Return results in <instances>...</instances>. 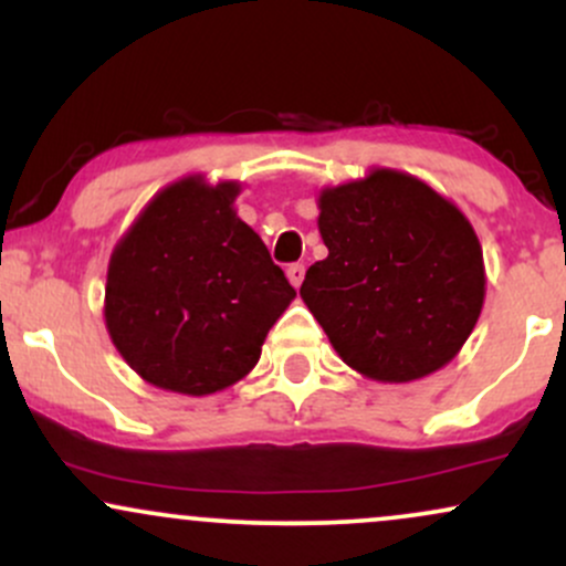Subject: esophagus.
Listing matches in <instances>:
<instances>
[{
	"instance_id": "34e87169",
	"label": "esophagus",
	"mask_w": 566,
	"mask_h": 566,
	"mask_svg": "<svg viewBox=\"0 0 566 566\" xmlns=\"http://www.w3.org/2000/svg\"><path fill=\"white\" fill-rule=\"evenodd\" d=\"M303 276H305V265H303V263H292V265H287V279H290L292 287H295V290L301 287Z\"/></svg>"
}]
</instances>
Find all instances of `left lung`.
<instances>
[{
	"label": "left lung",
	"mask_w": 566,
	"mask_h": 566,
	"mask_svg": "<svg viewBox=\"0 0 566 566\" xmlns=\"http://www.w3.org/2000/svg\"><path fill=\"white\" fill-rule=\"evenodd\" d=\"M329 255L305 271L301 297L348 367L409 382L458 356L484 303V258L469 218L396 170L324 188Z\"/></svg>",
	"instance_id": "obj_1"
}]
</instances>
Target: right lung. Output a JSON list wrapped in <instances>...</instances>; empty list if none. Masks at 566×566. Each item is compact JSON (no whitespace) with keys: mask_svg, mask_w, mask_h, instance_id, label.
<instances>
[{"mask_svg":"<svg viewBox=\"0 0 566 566\" xmlns=\"http://www.w3.org/2000/svg\"><path fill=\"white\" fill-rule=\"evenodd\" d=\"M239 184L167 186L114 247L108 335L143 380L207 396L242 380L295 290L233 210Z\"/></svg>","mask_w":566,"mask_h":566,"instance_id":"right-lung-1","label":"right lung"}]
</instances>
